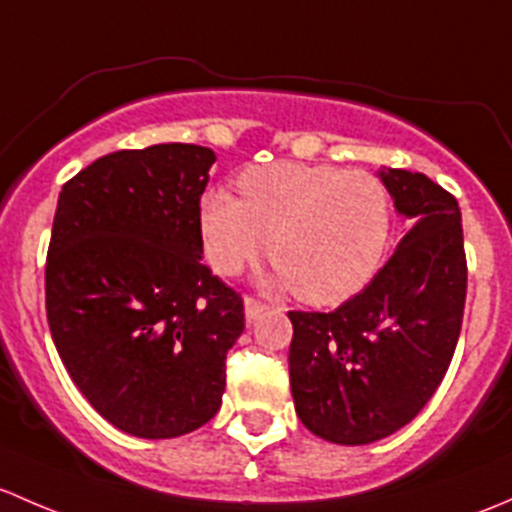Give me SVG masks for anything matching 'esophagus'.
I'll return each instance as SVG.
<instances>
[{
	"instance_id": "obj_1",
	"label": "esophagus",
	"mask_w": 512,
	"mask_h": 512,
	"mask_svg": "<svg viewBox=\"0 0 512 512\" xmlns=\"http://www.w3.org/2000/svg\"><path fill=\"white\" fill-rule=\"evenodd\" d=\"M263 308H266V305L258 303L256 298H244V315H246V323H254V320L258 318V315L263 313Z\"/></svg>"
}]
</instances>
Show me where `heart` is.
Masks as SVG:
<instances>
[{"mask_svg":"<svg viewBox=\"0 0 512 512\" xmlns=\"http://www.w3.org/2000/svg\"><path fill=\"white\" fill-rule=\"evenodd\" d=\"M244 199L212 189L199 204L209 263L236 276L268 251L273 283L313 305H337L372 281L392 234L384 184L335 165L273 162L239 177ZM272 246H267V241Z\"/></svg>","mask_w":512,"mask_h":512,"instance_id":"1","label":"heart"}]
</instances>
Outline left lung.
<instances>
[{"instance_id":"8db88e82","label":"left lung","mask_w":512,"mask_h":512,"mask_svg":"<svg viewBox=\"0 0 512 512\" xmlns=\"http://www.w3.org/2000/svg\"><path fill=\"white\" fill-rule=\"evenodd\" d=\"M409 231L333 313L291 310L295 414L315 436L374 444L407 426L451 365L466 303L461 209L421 172H377Z\"/></svg>"}]
</instances>
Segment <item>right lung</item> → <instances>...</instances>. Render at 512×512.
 Here are the masks:
<instances>
[{
    "instance_id": "obj_1",
    "label": "right lung",
    "mask_w": 512,
    "mask_h": 512,
    "mask_svg": "<svg viewBox=\"0 0 512 512\" xmlns=\"http://www.w3.org/2000/svg\"><path fill=\"white\" fill-rule=\"evenodd\" d=\"M209 147L105 155L63 184L46 258V318L93 409L140 439H175L221 407L244 303L202 261Z\"/></svg>"
}]
</instances>
